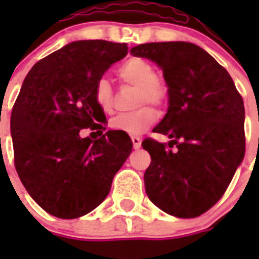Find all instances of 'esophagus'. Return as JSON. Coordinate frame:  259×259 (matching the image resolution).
Returning <instances> with one entry per match:
<instances>
[{"label": "esophagus", "instance_id": "obj_1", "mask_svg": "<svg viewBox=\"0 0 259 259\" xmlns=\"http://www.w3.org/2000/svg\"><path fill=\"white\" fill-rule=\"evenodd\" d=\"M131 140H132V144H134L135 149H140V148H141V139H140V137L134 136V137H131Z\"/></svg>", "mask_w": 259, "mask_h": 259}]
</instances>
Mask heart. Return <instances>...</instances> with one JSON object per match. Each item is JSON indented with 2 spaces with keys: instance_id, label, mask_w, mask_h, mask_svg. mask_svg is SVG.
Segmentation results:
<instances>
[{
  "instance_id": "heart-1",
  "label": "heart",
  "mask_w": 259,
  "mask_h": 259,
  "mask_svg": "<svg viewBox=\"0 0 259 259\" xmlns=\"http://www.w3.org/2000/svg\"><path fill=\"white\" fill-rule=\"evenodd\" d=\"M116 75L124 84L136 87V107L149 104L162 107L168 98V88L163 80L155 76V68L143 58H130L119 66ZM95 100L98 107L110 111L113 107V88L109 80L102 77L95 87ZM154 110L141 107L134 113L119 114L111 120V128L127 135H141L155 122Z\"/></svg>"
}]
</instances>
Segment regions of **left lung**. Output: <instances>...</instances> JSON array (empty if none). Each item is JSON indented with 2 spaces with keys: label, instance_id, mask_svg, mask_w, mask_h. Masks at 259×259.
Instances as JSON below:
<instances>
[{
  "label": "left lung",
  "instance_id": "left-lung-1",
  "mask_svg": "<svg viewBox=\"0 0 259 259\" xmlns=\"http://www.w3.org/2000/svg\"><path fill=\"white\" fill-rule=\"evenodd\" d=\"M163 71L168 109L158 134L146 139L152 157L144 174L148 197L179 218H194L221 200L245 154L244 102L232 77L209 53L185 41L149 42L130 50Z\"/></svg>",
  "mask_w": 259,
  "mask_h": 259
}]
</instances>
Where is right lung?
<instances>
[{"mask_svg": "<svg viewBox=\"0 0 259 259\" xmlns=\"http://www.w3.org/2000/svg\"><path fill=\"white\" fill-rule=\"evenodd\" d=\"M127 53L125 44L74 41L38 61L23 81L10 120L15 168L29 196L57 218L95 210L131 154L122 132L80 136L83 128H104L95 87Z\"/></svg>", "mask_w": 259, "mask_h": 259, "instance_id": "obj_1", "label": "right lung"}]
</instances>
